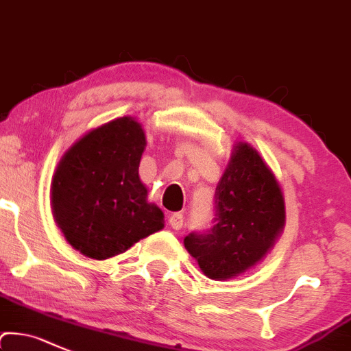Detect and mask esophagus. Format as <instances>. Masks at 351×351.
Wrapping results in <instances>:
<instances>
[{
	"label": "esophagus",
	"instance_id": "34e87169",
	"mask_svg": "<svg viewBox=\"0 0 351 351\" xmlns=\"http://www.w3.org/2000/svg\"><path fill=\"white\" fill-rule=\"evenodd\" d=\"M169 224H171V228L180 229L184 224V216L180 213H172L171 216H169Z\"/></svg>",
	"mask_w": 351,
	"mask_h": 351
}]
</instances>
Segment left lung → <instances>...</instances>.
Segmentation results:
<instances>
[{
	"label": "left lung",
	"instance_id": "left-lung-1",
	"mask_svg": "<svg viewBox=\"0 0 351 351\" xmlns=\"http://www.w3.org/2000/svg\"><path fill=\"white\" fill-rule=\"evenodd\" d=\"M184 246L207 278L226 281L254 267L273 250L286 221L276 176L247 142H237L216 187V219Z\"/></svg>",
	"mask_w": 351,
	"mask_h": 351
}]
</instances>
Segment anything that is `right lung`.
I'll use <instances>...</instances> for the list:
<instances>
[{
    "label": "right lung",
    "mask_w": 351,
    "mask_h": 351,
    "mask_svg": "<svg viewBox=\"0 0 351 351\" xmlns=\"http://www.w3.org/2000/svg\"><path fill=\"white\" fill-rule=\"evenodd\" d=\"M145 145L142 123L119 117L82 135L56 165L55 222L86 258H114L164 228V213L147 201L138 177Z\"/></svg>",
    "instance_id": "1"
}]
</instances>
